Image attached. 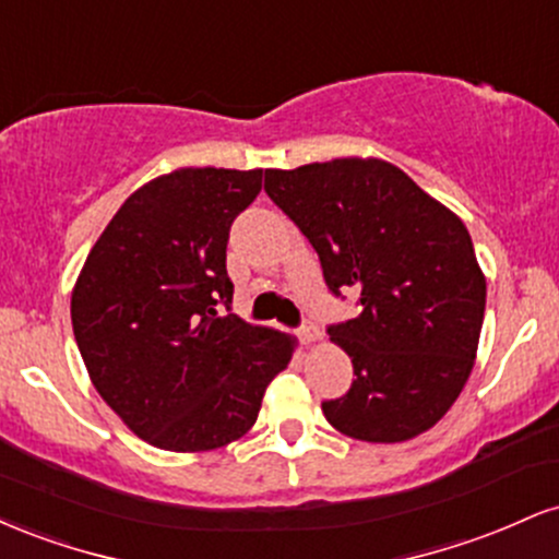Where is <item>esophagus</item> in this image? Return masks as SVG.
I'll use <instances>...</instances> for the list:
<instances>
[{
    "mask_svg": "<svg viewBox=\"0 0 559 559\" xmlns=\"http://www.w3.org/2000/svg\"><path fill=\"white\" fill-rule=\"evenodd\" d=\"M299 338H301V342H305L307 346H310V344H318L320 342V338H323V331H320L318 329V325H301V329H299Z\"/></svg>",
    "mask_w": 559,
    "mask_h": 559,
    "instance_id": "esophagus-1",
    "label": "esophagus"
}]
</instances>
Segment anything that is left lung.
Here are the masks:
<instances>
[{"instance_id": "8db88e82", "label": "left lung", "mask_w": 559, "mask_h": 559, "mask_svg": "<svg viewBox=\"0 0 559 559\" xmlns=\"http://www.w3.org/2000/svg\"><path fill=\"white\" fill-rule=\"evenodd\" d=\"M265 191L316 247L333 294L360 316L331 325L352 389L323 402L336 431L400 444L447 415L476 362L486 275L465 223L378 157L265 170Z\"/></svg>"}]
</instances>
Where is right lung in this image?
Listing matches in <instances>:
<instances>
[{
	"label": "right lung",
	"mask_w": 559,
	"mask_h": 559,
	"mask_svg": "<svg viewBox=\"0 0 559 559\" xmlns=\"http://www.w3.org/2000/svg\"><path fill=\"white\" fill-rule=\"evenodd\" d=\"M262 170L178 168L126 199L83 262L70 318L99 396L139 439L210 452L258 420L297 338L221 316L228 230Z\"/></svg>",
	"instance_id": "obj_1"
}]
</instances>
